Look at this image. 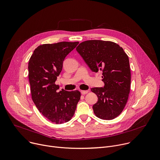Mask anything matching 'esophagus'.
I'll use <instances>...</instances> for the list:
<instances>
[{"label": "esophagus", "mask_w": 160, "mask_h": 160, "mask_svg": "<svg viewBox=\"0 0 160 160\" xmlns=\"http://www.w3.org/2000/svg\"><path fill=\"white\" fill-rule=\"evenodd\" d=\"M88 92H89V91H88V90H86V91H81V92L82 94H87Z\"/></svg>", "instance_id": "1"}]
</instances>
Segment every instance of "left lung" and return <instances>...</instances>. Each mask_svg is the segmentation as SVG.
Returning a JSON list of instances; mask_svg holds the SVG:
<instances>
[{
    "label": "left lung",
    "mask_w": 160,
    "mask_h": 160,
    "mask_svg": "<svg viewBox=\"0 0 160 160\" xmlns=\"http://www.w3.org/2000/svg\"><path fill=\"white\" fill-rule=\"evenodd\" d=\"M76 50L92 72H103L104 87L91 89L98 98L92 106L95 115L103 120L116 118L123 111L130 92L128 56L118 44L110 41H85Z\"/></svg>",
    "instance_id": "8db88e82"
}]
</instances>
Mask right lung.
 Returning a JSON list of instances; mask_svg holds the SVG:
<instances>
[{
  "label": "right lung",
  "instance_id": "add662e5",
  "mask_svg": "<svg viewBox=\"0 0 160 160\" xmlns=\"http://www.w3.org/2000/svg\"><path fill=\"white\" fill-rule=\"evenodd\" d=\"M79 42H62L38 46L28 62V78L31 97L40 113L57 124L66 123L73 117L81 92L68 91L55 84L62 70L66 57Z\"/></svg>",
  "mask_w": 160,
  "mask_h": 160
}]
</instances>
